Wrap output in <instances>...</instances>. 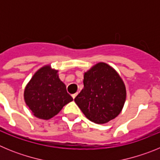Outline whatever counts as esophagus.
I'll return each mask as SVG.
<instances>
[{
    "label": "esophagus",
    "mask_w": 160,
    "mask_h": 160,
    "mask_svg": "<svg viewBox=\"0 0 160 160\" xmlns=\"http://www.w3.org/2000/svg\"><path fill=\"white\" fill-rule=\"evenodd\" d=\"M77 93H76V94H72V97H73V99H74V98H76V96H77Z\"/></svg>",
    "instance_id": "1"
}]
</instances>
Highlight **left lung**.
I'll return each instance as SVG.
<instances>
[{
	"label": "left lung",
	"mask_w": 160,
	"mask_h": 160,
	"mask_svg": "<svg viewBox=\"0 0 160 160\" xmlns=\"http://www.w3.org/2000/svg\"><path fill=\"white\" fill-rule=\"evenodd\" d=\"M84 88L74 98L91 122L104 124L116 118L123 108L127 90L123 80L112 66L98 62L84 73Z\"/></svg>",
	"instance_id": "8db88e82"
}]
</instances>
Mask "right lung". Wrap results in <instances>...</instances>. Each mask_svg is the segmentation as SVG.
Instances as JSON below:
<instances>
[{"label":"right lung","instance_id":"1","mask_svg":"<svg viewBox=\"0 0 160 160\" xmlns=\"http://www.w3.org/2000/svg\"><path fill=\"white\" fill-rule=\"evenodd\" d=\"M24 99L35 117L48 120L57 115L73 98L59 78L58 70L46 65L37 70L26 84Z\"/></svg>","mask_w":160,"mask_h":160}]
</instances>
